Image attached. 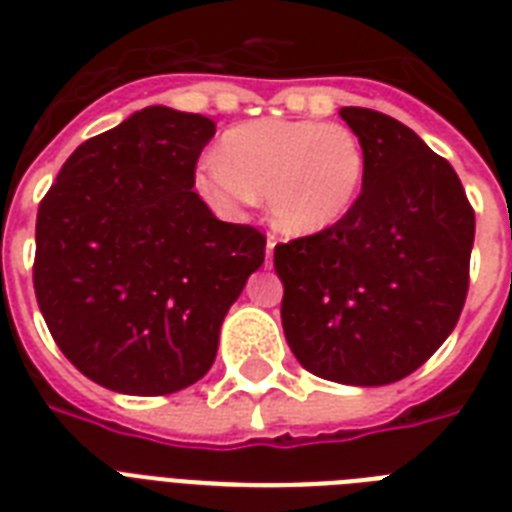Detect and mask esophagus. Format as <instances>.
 <instances>
[{
    "instance_id": "34e87169",
    "label": "esophagus",
    "mask_w": 512,
    "mask_h": 512,
    "mask_svg": "<svg viewBox=\"0 0 512 512\" xmlns=\"http://www.w3.org/2000/svg\"><path fill=\"white\" fill-rule=\"evenodd\" d=\"M273 247H276V239L268 236V241H265V257H268V263H271V257H273Z\"/></svg>"
}]
</instances>
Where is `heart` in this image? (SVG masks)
<instances>
[{
  "mask_svg": "<svg viewBox=\"0 0 512 512\" xmlns=\"http://www.w3.org/2000/svg\"><path fill=\"white\" fill-rule=\"evenodd\" d=\"M364 170V146L348 127L268 119L225 132L220 156L199 164L196 188L225 215H239L265 196L279 231L313 236L353 209Z\"/></svg>",
  "mask_w": 512,
  "mask_h": 512,
  "instance_id": "obj_1",
  "label": "heart"
}]
</instances>
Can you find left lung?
Listing matches in <instances>:
<instances>
[{
  "instance_id": "1",
  "label": "left lung",
  "mask_w": 512,
  "mask_h": 512,
  "mask_svg": "<svg viewBox=\"0 0 512 512\" xmlns=\"http://www.w3.org/2000/svg\"><path fill=\"white\" fill-rule=\"evenodd\" d=\"M340 116L361 140L364 185L335 228L276 244L281 324L295 358L342 385H388L452 335L468 297L476 215L420 135L372 108Z\"/></svg>"
}]
</instances>
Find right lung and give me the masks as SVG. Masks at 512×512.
I'll list each match as a JSON object with an SVG mask.
<instances>
[{
  "label": "right lung",
  "instance_id": "obj_1",
  "mask_svg": "<svg viewBox=\"0 0 512 512\" xmlns=\"http://www.w3.org/2000/svg\"><path fill=\"white\" fill-rule=\"evenodd\" d=\"M215 122L148 106L84 140L36 215L34 292L52 340L103 388L167 396L215 361L265 236L193 191Z\"/></svg>",
  "mask_w": 512,
  "mask_h": 512
}]
</instances>
